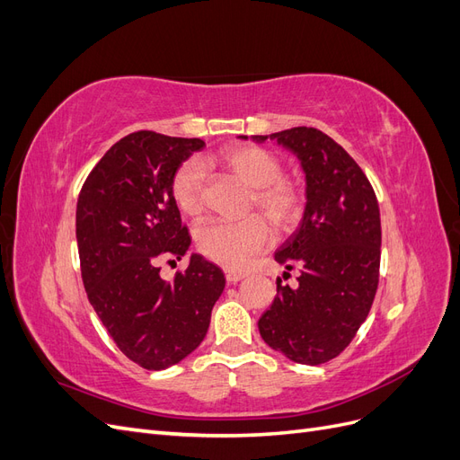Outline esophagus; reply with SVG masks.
Instances as JSON below:
<instances>
[{
    "label": "esophagus",
    "instance_id": "esophagus-1",
    "mask_svg": "<svg viewBox=\"0 0 460 460\" xmlns=\"http://www.w3.org/2000/svg\"><path fill=\"white\" fill-rule=\"evenodd\" d=\"M245 278V272H238V270H226V282L228 284H235Z\"/></svg>",
    "mask_w": 460,
    "mask_h": 460
}]
</instances>
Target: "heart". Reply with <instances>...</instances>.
I'll return each mask as SVG.
<instances>
[{"mask_svg": "<svg viewBox=\"0 0 460 460\" xmlns=\"http://www.w3.org/2000/svg\"><path fill=\"white\" fill-rule=\"evenodd\" d=\"M215 164L252 186V205L267 215L278 228L296 225L303 211V193L296 182L284 178L282 161L259 146H234L211 159ZM171 191L180 211L196 217L205 205V172L198 161H186L176 169ZM199 252L225 269L240 270L272 242L270 226L259 215L242 220L213 218L198 228Z\"/></svg>", "mask_w": 460, "mask_h": 460, "instance_id": "b5f03b06", "label": "heart"}]
</instances>
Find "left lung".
I'll use <instances>...</instances> for the list:
<instances>
[{"label":"left lung","mask_w":460,"mask_h":460,"mask_svg":"<svg viewBox=\"0 0 460 460\" xmlns=\"http://www.w3.org/2000/svg\"><path fill=\"white\" fill-rule=\"evenodd\" d=\"M270 140L301 161L307 205L301 226L274 255L288 270L299 269V286L276 282L259 332L274 351L314 367L336 358L370 313L380 278V207L363 169L324 132L296 127Z\"/></svg>","instance_id":"left-lung-1"}]
</instances>
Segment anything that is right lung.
Wrapping results in <instances>:
<instances>
[{"label": "right lung", "instance_id": "right-lung-1", "mask_svg": "<svg viewBox=\"0 0 460 460\" xmlns=\"http://www.w3.org/2000/svg\"><path fill=\"white\" fill-rule=\"evenodd\" d=\"M205 146L151 130L124 136L88 174L76 203L82 282L109 336L136 365L169 368L198 349L225 289V272L193 253L164 282L159 262L191 243L171 182Z\"/></svg>", "mask_w": 460, "mask_h": 460}]
</instances>
